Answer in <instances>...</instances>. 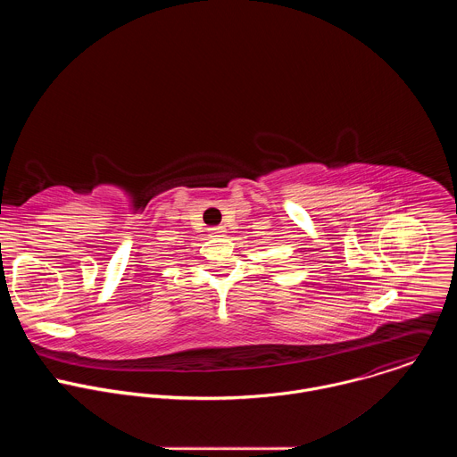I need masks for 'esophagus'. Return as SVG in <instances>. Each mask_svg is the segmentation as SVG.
<instances>
[{"label":"esophagus","instance_id":"34e87169","mask_svg":"<svg viewBox=\"0 0 457 457\" xmlns=\"http://www.w3.org/2000/svg\"><path fill=\"white\" fill-rule=\"evenodd\" d=\"M208 231H210V235H212V237H224L226 228H224V226H213V228H210Z\"/></svg>","mask_w":457,"mask_h":457}]
</instances>
